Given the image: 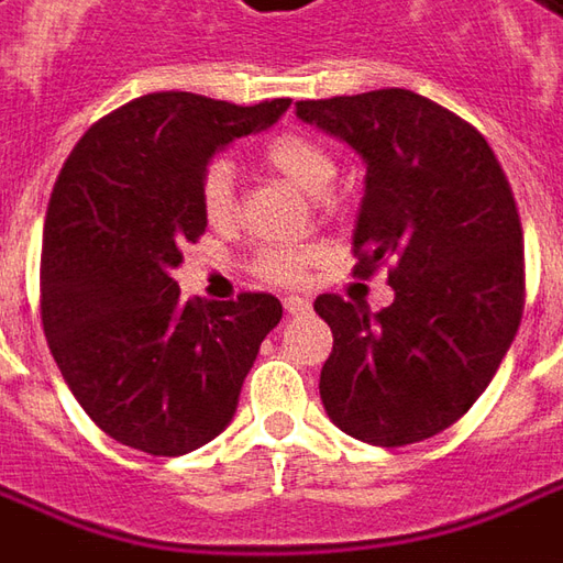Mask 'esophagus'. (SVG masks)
I'll use <instances>...</instances> for the list:
<instances>
[{
  "label": "esophagus",
  "instance_id": "obj_1",
  "mask_svg": "<svg viewBox=\"0 0 563 563\" xmlns=\"http://www.w3.org/2000/svg\"><path fill=\"white\" fill-rule=\"evenodd\" d=\"M283 305H286V311H289V313H308V311H311V301H308V298H301V296H289L286 301H283Z\"/></svg>",
  "mask_w": 563,
  "mask_h": 563
}]
</instances>
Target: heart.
I'll return each mask as SVG.
<instances>
[{
    "label": "heart",
    "instance_id": "1",
    "mask_svg": "<svg viewBox=\"0 0 563 563\" xmlns=\"http://www.w3.org/2000/svg\"><path fill=\"white\" fill-rule=\"evenodd\" d=\"M262 159L271 169L283 175L286 181H292L311 197H323L335 181L339 163L327 144H320L317 137L305 132H280L262 147ZM200 206L202 216L209 224L224 228L236 216V185H233L231 159L218 156L212 159L200 178ZM311 252L308 250H265L258 255V271L271 280L292 283L305 274V267L311 265Z\"/></svg>",
    "mask_w": 563,
    "mask_h": 563
}]
</instances>
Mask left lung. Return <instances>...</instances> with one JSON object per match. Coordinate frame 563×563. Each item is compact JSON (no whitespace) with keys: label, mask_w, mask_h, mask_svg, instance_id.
Listing matches in <instances>:
<instances>
[{"label":"left lung","mask_w":563,"mask_h":563,"mask_svg":"<svg viewBox=\"0 0 563 563\" xmlns=\"http://www.w3.org/2000/svg\"><path fill=\"white\" fill-rule=\"evenodd\" d=\"M296 113L366 166L357 274L391 265L394 301L378 313L313 301L332 330L323 410L373 446L426 441L472 410L521 327L523 233L506 172L474 125L416 91L298 101Z\"/></svg>","instance_id":"8db88e82"}]
</instances>
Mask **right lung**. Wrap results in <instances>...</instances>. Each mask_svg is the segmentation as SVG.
Instances as JSON below:
<instances>
[{"mask_svg": "<svg viewBox=\"0 0 563 563\" xmlns=\"http://www.w3.org/2000/svg\"><path fill=\"white\" fill-rule=\"evenodd\" d=\"M289 104L144 95L95 122L57 175L42 231V330L73 397L113 441L185 456L231 426L283 305L267 292L185 301L172 271L206 231L202 169Z\"/></svg>", "mask_w": 563, "mask_h": 563, "instance_id": "1", "label": "right lung"}]
</instances>
